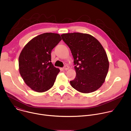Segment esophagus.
<instances>
[{
  "label": "esophagus",
  "mask_w": 131,
  "mask_h": 131,
  "mask_svg": "<svg viewBox=\"0 0 131 131\" xmlns=\"http://www.w3.org/2000/svg\"><path fill=\"white\" fill-rule=\"evenodd\" d=\"M68 69H69V67H68V66H65L63 68V69H64V70H68Z\"/></svg>",
  "instance_id": "1"
}]
</instances>
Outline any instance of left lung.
Wrapping results in <instances>:
<instances>
[{"label": "left lung", "instance_id": "left-lung-1", "mask_svg": "<svg viewBox=\"0 0 131 131\" xmlns=\"http://www.w3.org/2000/svg\"><path fill=\"white\" fill-rule=\"evenodd\" d=\"M61 36L70 49L75 65L76 76L70 81L71 86L83 93L96 91L105 82L109 69L103 47L89 34L73 32Z\"/></svg>", "mask_w": 131, "mask_h": 131}]
</instances>
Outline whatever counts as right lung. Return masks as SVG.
Instances as JSON below:
<instances>
[{"instance_id":"right-lung-1","label":"right lung","mask_w":131,"mask_h":131,"mask_svg":"<svg viewBox=\"0 0 131 131\" xmlns=\"http://www.w3.org/2000/svg\"><path fill=\"white\" fill-rule=\"evenodd\" d=\"M61 40L58 34L43 33L34 37L22 50L18 58L20 73L32 90L44 92L54 85L60 70L51 63V53Z\"/></svg>"}]
</instances>
